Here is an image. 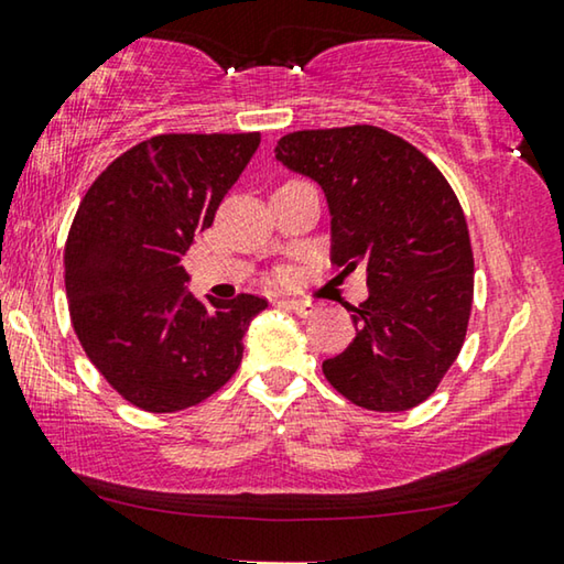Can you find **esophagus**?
I'll list each match as a JSON object with an SVG mask.
<instances>
[{
	"label": "esophagus",
	"mask_w": 564,
	"mask_h": 564,
	"mask_svg": "<svg viewBox=\"0 0 564 564\" xmlns=\"http://www.w3.org/2000/svg\"><path fill=\"white\" fill-rule=\"evenodd\" d=\"M285 306H289L293 314L299 316H314L318 306L314 304V301H301V299H293V301H285Z\"/></svg>",
	"instance_id": "34e87169"
}]
</instances>
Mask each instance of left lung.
Segmentation results:
<instances>
[{
    "mask_svg": "<svg viewBox=\"0 0 564 564\" xmlns=\"http://www.w3.org/2000/svg\"><path fill=\"white\" fill-rule=\"evenodd\" d=\"M275 159L322 184L332 263L365 265L357 336L322 365L349 402L400 413L431 398L464 347L474 250L456 192L423 151L377 126L285 133Z\"/></svg>",
    "mask_w": 564,
    "mask_h": 564,
    "instance_id": "obj_1",
    "label": "left lung"
}]
</instances>
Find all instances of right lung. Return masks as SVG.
<instances>
[{"mask_svg": "<svg viewBox=\"0 0 564 564\" xmlns=\"http://www.w3.org/2000/svg\"><path fill=\"white\" fill-rule=\"evenodd\" d=\"M260 133H159L113 159L65 242L73 329L106 382L147 413L199 405L235 375L265 299L199 301L182 258L207 230Z\"/></svg>", "mask_w": 564, "mask_h": 564, "instance_id": "obj_1", "label": "right lung"}]
</instances>
